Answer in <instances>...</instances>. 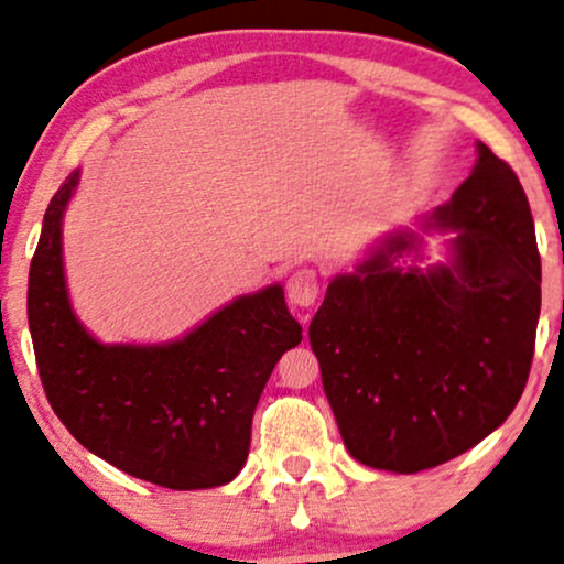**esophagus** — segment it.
Instances as JSON below:
<instances>
[{
    "instance_id": "34e87169",
    "label": "esophagus",
    "mask_w": 564,
    "mask_h": 564,
    "mask_svg": "<svg viewBox=\"0 0 564 564\" xmlns=\"http://www.w3.org/2000/svg\"><path fill=\"white\" fill-rule=\"evenodd\" d=\"M286 294H289V302L299 306V310H310V306L317 302V294H319V278L315 270L312 268L296 270V273L289 278Z\"/></svg>"
}]
</instances>
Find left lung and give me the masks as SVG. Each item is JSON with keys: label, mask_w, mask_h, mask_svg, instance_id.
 <instances>
[{"label": "left lung", "mask_w": 564, "mask_h": 564, "mask_svg": "<svg viewBox=\"0 0 564 564\" xmlns=\"http://www.w3.org/2000/svg\"><path fill=\"white\" fill-rule=\"evenodd\" d=\"M466 182L422 220L455 231L419 270L422 237L395 231L335 275L310 323L327 403L365 466L416 474L471 451L510 416L531 372L541 258L529 197L484 142Z\"/></svg>", "instance_id": "1"}]
</instances>
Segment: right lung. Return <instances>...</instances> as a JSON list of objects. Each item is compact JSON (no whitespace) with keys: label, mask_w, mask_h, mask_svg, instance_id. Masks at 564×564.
Here are the masks:
<instances>
[{"label":"right lung","mask_w":564,"mask_h":564,"mask_svg":"<svg viewBox=\"0 0 564 564\" xmlns=\"http://www.w3.org/2000/svg\"><path fill=\"white\" fill-rule=\"evenodd\" d=\"M80 171L48 203L28 275V325L46 398L69 434L119 471L166 489L229 484L275 361L302 344L283 289L234 299L180 340L101 344L69 304L62 218Z\"/></svg>","instance_id":"right-lung-1"}]
</instances>
